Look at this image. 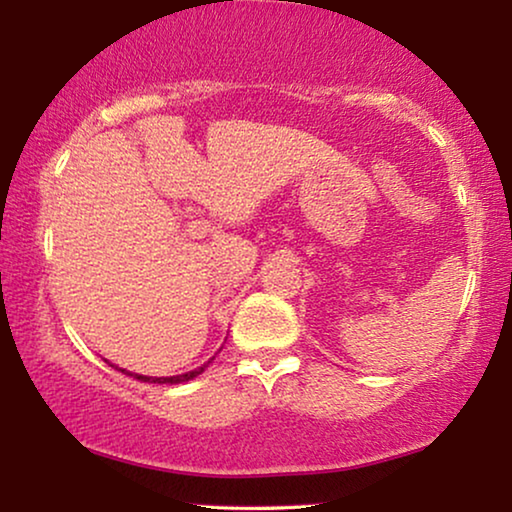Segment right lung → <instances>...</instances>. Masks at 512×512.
Masks as SVG:
<instances>
[{"instance_id": "1", "label": "right lung", "mask_w": 512, "mask_h": 512, "mask_svg": "<svg viewBox=\"0 0 512 512\" xmlns=\"http://www.w3.org/2000/svg\"><path fill=\"white\" fill-rule=\"evenodd\" d=\"M205 368H207V363H205V366L191 370V373H184V375H172V377H144V375H135V380H142V382H158V384H181V382L193 380V377H198ZM121 373L132 375V373H128V370H121Z\"/></svg>"}]
</instances>
